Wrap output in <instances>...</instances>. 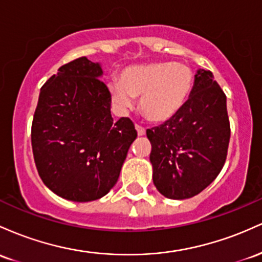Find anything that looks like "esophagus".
<instances>
[{
	"label": "esophagus",
	"instance_id": "34e87169",
	"mask_svg": "<svg viewBox=\"0 0 262 262\" xmlns=\"http://www.w3.org/2000/svg\"><path fill=\"white\" fill-rule=\"evenodd\" d=\"M136 130H137V135H139V136H143V135L146 134L145 127H142V126H140V125H136Z\"/></svg>",
	"mask_w": 262,
	"mask_h": 262
}]
</instances>
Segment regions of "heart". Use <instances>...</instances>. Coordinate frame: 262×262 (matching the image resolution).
<instances>
[{
  "label": "heart",
  "mask_w": 262,
  "mask_h": 262,
  "mask_svg": "<svg viewBox=\"0 0 262 262\" xmlns=\"http://www.w3.org/2000/svg\"><path fill=\"white\" fill-rule=\"evenodd\" d=\"M193 73L182 63L157 61L125 68L119 79H111L107 92L114 106L125 114L140 96L141 111L155 122L168 121L186 104L192 92Z\"/></svg>",
  "instance_id": "obj_1"
}]
</instances>
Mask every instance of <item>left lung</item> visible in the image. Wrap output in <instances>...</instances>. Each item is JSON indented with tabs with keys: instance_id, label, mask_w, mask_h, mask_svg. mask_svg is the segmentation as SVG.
<instances>
[{
	"instance_id": "obj_1",
	"label": "left lung",
	"mask_w": 262,
	"mask_h": 262,
	"mask_svg": "<svg viewBox=\"0 0 262 262\" xmlns=\"http://www.w3.org/2000/svg\"><path fill=\"white\" fill-rule=\"evenodd\" d=\"M146 134L152 179L161 194L187 199L209 186L224 166L230 140L226 96L213 73L196 70L184 106Z\"/></svg>"
}]
</instances>
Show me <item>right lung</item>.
Wrapping results in <instances>:
<instances>
[{"label":"right lung","instance_id":"obj_1","mask_svg":"<svg viewBox=\"0 0 262 262\" xmlns=\"http://www.w3.org/2000/svg\"><path fill=\"white\" fill-rule=\"evenodd\" d=\"M102 74L101 64L78 58L39 93L32 123L34 162L43 183L67 201L106 195L137 137L130 119L114 121Z\"/></svg>","mask_w":262,"mask_h":262}]
</instances>
